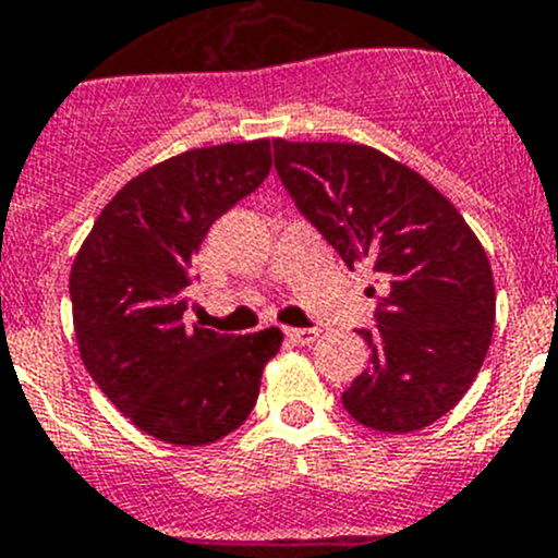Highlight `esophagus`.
Here are the masks:
<instances>
[{"instance_id":"1","label":"esophagus","mask_w":558,"mask_h":558,"mask_svg":"<svg viewBox=\"0 0 558 558\" xmlns=\"http://www.w3.org/2000/svg\"><path fill=\"white\" fill-rule=\"evenodd\" d=\"M286 337L296 345H311V342L318 337V329H286Z\"/></svg>"}]
</instances>
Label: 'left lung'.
<instances>
[{"label":"left lung","instance_id":"obj_1","mask_svg":"<svg viewBox=\"0 0 558 558\" xmlns=\"http://www.w3.org/2000/svg\"><path fill=\"white\" fill-rule=\"evenodd\" d=\"M296 210L348 267L380 275L369 367L342 408L378 432L424 429L475 380L494 331L492 264L451 202L410 167L356 143L272 140ZM375 294V289H373Z\"/></svg>","mask_w":558,"mask_h":558}]
</instances>
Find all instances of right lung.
I'll return each instance as SVG.
<instances>
[{
	"instance_id": "right-lung-1",
	"label": "right lung",
	"mask_w": 558,
	"mask_h": 558,
	"mask_svg": "<svg viewBox=\"0 0 558 558\" xmlns=\"http://www.w3.org/2000/svg\"><path fill=\"white\" fill-rule=\"evenodd\" d=\"M269 140L185 150L105 205L70 275L77 348L94 384L137 429L207 446L251 415L283 335L189 324L191 258L207 229L264 183Z\"/></svg>"
}]
</instances>
